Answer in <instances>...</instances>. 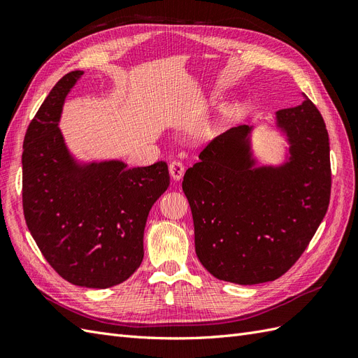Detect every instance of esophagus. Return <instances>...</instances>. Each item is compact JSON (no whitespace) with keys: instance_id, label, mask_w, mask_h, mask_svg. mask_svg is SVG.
Instances as JSON below:
<instances>
[{"instance_id":"1","label":"esophagus","mask_w":358,"mask_h":358,"mask_svg":"<svg viewBox=\"0 0 358 358\" xmlns=\"http://www.w3.org/2000/svg\"><path fill=\"white\" fill-rule=\"evenodd\" d=\"M169 171H170V176L173 178V180H180L183 173H185V166H183L180 161H171L169 166Z\"/></svg>"}]
</instances>
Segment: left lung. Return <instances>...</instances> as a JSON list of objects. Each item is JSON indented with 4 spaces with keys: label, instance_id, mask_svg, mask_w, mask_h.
<instances>
[{
    "label": "left lung",
    "instance_id": "left-lung-1",
    "mask_svg": "<svg viewBox=\"0 0 358 358\" xmlns=\"http://www.w3.org/2000/svg\"><path fill=\"white\" fill-rule=\"evenodd\" d=\"M289 142V161L254 167L239 125L215 137L183 176L200 263L239 285L275 280L294 266L330 203L329 133L309 99L276 112Z\"/></svg>",
    "mask_w": 358,
    "mask_h": 358
}]
</instances>
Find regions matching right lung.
Masks as SVG:
<instances>
[{
  "label": "right lung",
  "mask_w": 358,
  "mask_h": 358,
  "mask_svg": "<svg viewBox=\"0 0 358 358\" xmlns=\"http://www.w3.org/2000/svg\"><path fill=\"white\" fill-rule=\"evenodd\" d=\"M83 71L53 86L29 122L22 154V204L28 230L46 262L73 285L110 288L143 259L150 208L169 188V167H127L122 161L78 166L58 122Z\"/></svg>",
  "instance_id": "add662e5"
}]
</instances>
